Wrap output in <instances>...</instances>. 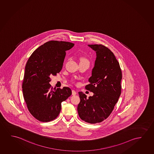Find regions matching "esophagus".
<instances>
[{
    "label": "esophagus",
    "mask_w": 154,
    "mask_h": 154,
    "mask_svg": "<svg viewBox=\"0 0 154 154\" xmlns=\"http://www.w3.org/2000/svg\"><path fill=\"white\" fill-rule=\"evenodd\" d=\"M76 94H77V92H76V91H75V90H72V95H76Z\"/></svg>",
    "instance_id": "34e87169"
}]
</instances>
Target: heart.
Masks as SVG:
<instances>
[{"instance_id":"obj_1","label":"heart","mask_w":154,"mask_h":154,"mask_svg":"<svg viewBox=\"0 0 154 154\" xmlns=\"http://www.w3.org/2000/svg\"><path fill=\"white\" fill-rule=\"evenodd\" d=\"M81 62H83V61H88V60L86 59H85V58H82L81 60Z\"/></svg>"}]
</instances>
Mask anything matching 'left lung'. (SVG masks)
<instances>
[{
  "instance_id": "left-lung-1",
  "label": "left lung",
  "mask_w": 154,
  "mask_h": 154,
  "mask_svg": "<svg viewBox=\"0 0 154 154\" xmlns=\"http://www.w3.org/2000/svg\"><path fill=\"white\" fill-rule=\"evenodd\" d=\"M96 52L97 57L90 84L86 90L94 95L88 97L82 92L78 94L81 101L77 107L81 119L90 124L100 123L113 110L121 94L122 73L114 53L102 45H88Z\"/></svg>"
}]
</instances>
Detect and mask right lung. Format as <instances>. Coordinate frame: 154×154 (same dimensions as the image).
<instances>
[{
  "mask_svg": "<svg viewBox=\"0 0 154 154\" xmlns=\"http://www.w3.org/2000/svg\"><path fill=\"white\" fill-rule=\"evenodd\" d=\"M74 44L51 40L32 53L25 67L22 91L29 111L38 121L48 122L59 116L62 102L71 95L70 88L53 90L51 76L61 70L66 51Z\"/></svg>",
  "mask_w": 154,
  "mask_h": 154,
  "instance_id": "obj_1",
  "label": "right lung"
}]
</instances>
